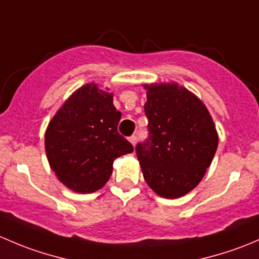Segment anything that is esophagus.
<instances>
[{
  "label": "esophagus",
  "instance_id": "esophagus-1",
  "mask_svg": "<svg viewBox=\"0 0 259 259\" xmlns=\"http://www.w3.org/2000/svg\"><path fill=\"white\" fill-rule=\"evenodd\" d=\"M129 142L132 143L133 145H135V144H137V137H135V135H132V137L129 138Z\"/></svg>",
  "mask_w": 259,
  "mask_h": 259
}]
</instances>
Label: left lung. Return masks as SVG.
<instances>
[{
    "label": "left lung",
    "instance_id": "1",
    "mask_svg": "<svg viewBox=\"0 0 259 259\" xmlns=\"http://www.w3.org/2000/svg\"><path fill=\"white\" fill-rule=\"evenodd\" d=\"M149 139L137 145L146 184L160 197L177 199L194 189L218 148V133L207 106L177 82L144 83Z\"/></svg>",
    "mask_w": 259,
    "mask_h": 259
}]
</instances>
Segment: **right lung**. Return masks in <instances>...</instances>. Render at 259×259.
Returning <instances> with one entry per match:
<instances>
[{
    "label": "right lung",
    "instance_id": "obj_1",
    "mask_svg": "<svg viewBox=\"0 0 259 259\" xmlns=\"http://www.w3.org/2000/svg\"><path fill=\"white\" fill-rule=\"evenodd\" d=\"M114 94L90 82L77 89L50 120L45 150L57 179L81 194L103 188L116 158L134 150L117 133L121 113Z\"/></svg>",
    "mask_w": 259,
    "mask_h": 259
}]
</instances>
